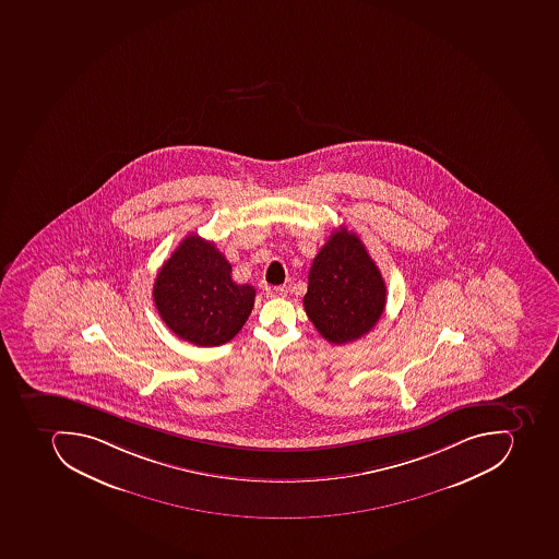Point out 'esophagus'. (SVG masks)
Here are the masks:
<instances>
[{
  "mask_svg": "<svg viewBox=\"0 0 559 559\" xmlns=\"http://www.w3.org/2000/svg\"><path fill=\"white\" fill-rule=\"evenodd\" d=\"M287 287L284 286H265L263 287V294L266 298H282L286 296Z\"/></svg>",
  "mask_w": 559,
  "mask_h": 559,
  "instance_id": "obj_1",
  "label": "esophagus"
}]
</instances>
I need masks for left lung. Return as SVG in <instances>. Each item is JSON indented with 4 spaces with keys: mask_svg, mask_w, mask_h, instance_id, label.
<instances>
[{
    "mask_svg": "<svg viewBox=\"0 0 559 559\" xmlns=\"http://www.w3.org/2000/svg\"><path fill=\"white\" fill-rule=\"evenodd\" d=\"M302 307L332 345L360 340L381 319L386 286L357 234L332 231L311 263Z\"/></svg>",
    "mask_w": 559,
    "mask_h": 559,
    "instance_id": "8db88e82",
    "label": "left lung"
}]
</instances>
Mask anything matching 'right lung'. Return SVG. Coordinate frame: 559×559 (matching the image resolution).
Returning a JSON list of instances; mask_svg holds the SVG:
<instances>
[{
    "mask_svg": "<svg viewBox=\"0 0 559 559\" xmlns=\"http://www.w3.org/2000/svg\"><path fill=\"white\" fill-rule=\"evenodd\" d=\"M160 319L195 346L225 345L251 316L257 290L231 281V265L214 242L186 237L154 282Z\"/></svg>",
    "mask_w": 559,
    "mask_h": 559,
    "instance_id": "add662e5",
    "label": "right lung"
}]
</instances>
